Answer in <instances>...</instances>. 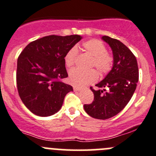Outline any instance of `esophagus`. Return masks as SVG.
Masks as SVG:
<instances>
[{"label": "esophagus", "instance_id": "esophagus-1", "mask_svg": "<svg viewBox=\"0 0 156 156\" xmlns=\"http://www.w3.org/2000/svg\"><path fill=\"white\" fill-rule=\"evenodd\" d=\"M73 89L75 91H79V90H81V87H78V86H74Z\"/></svg>", "mask_w": 156, "mask_h": 156}]
</instances>
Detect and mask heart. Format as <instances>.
I'll list each match as a JSON object with an SVG mask.
<instances>
[{"label":"heart","mask_w":156,"mask_h":156,"mask_svg":"<svg viewBox=\"0 0 156 156\" xmlns=\"http://www.w3.org/2000/svg\"><path fill=\"white\" fill-rule=\"evenodd\" d=\"M83 48L86 52L93 56L91 66L96 67L101 74L107 73L113 66V58L108 52L106 46L101 40L92 39L84 42L82 44ZM78 56L77 47L71 48L65 55V64L68 69H71L75 65ZM98 74L94 69L87 71L74 69L69 72V79L72 84L75 86H82L90 84L98 80Z\"/></svg>","instance_id":"obj_1"}]
</instances>
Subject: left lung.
I'll return each instance as SVG.
<instances>
[{
  "mask_svg": "<svg viewBox=\"0 0 156 156\" xmlns=\"http://www.w3.org/2000/svg\"><path fill=\"white\" fill-rule=\"evenodd\" d=\"M102 40L113 51V66L105 78L95 85L98 89L90 87L94 98L84 108L91 117L106 120L120 113L130 101L136 88L139 69L136 56L123 43L107 36H102Z\"/></svg>",
  "mask_w": 156,
  "mask_h": 156,
  "instance_id": "obj_1",
  "label": "left lung"
}]
</instances>
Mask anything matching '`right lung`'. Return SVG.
Wrapping results in <instances>:
<instances>
[{"instance_id": "add662e5", "label": "right lung", "mask_w": 156, "mask_h": 156, "mask_svg": "<svg viewBox=\"0 0 156 156\" xmlns=\"http://www.w3.org/2000/svg\"><path fill=\"white\" fill-rule=\"evenodd\" d=\"M79 35L44 36L29 43L20 54L16 68L18 93L24 105L40 116L55 114L61 109L71 85L65 55L81 40Z\"/></svg>"}]
</instances>
